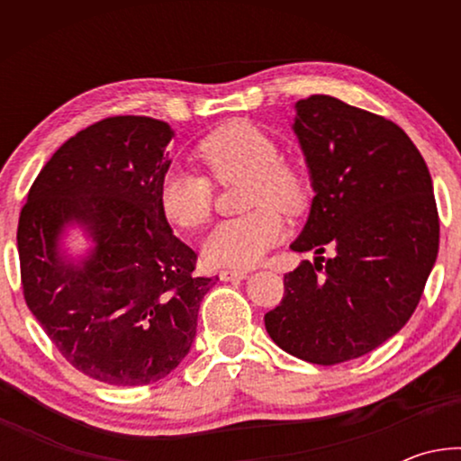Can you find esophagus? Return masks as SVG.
Wrapping results in <instances>:
<instances>
[{"mask_svg": "<svg viewBox=\"0 0 461 461\" xmlns=\"http://www.w3.org/2000/svg\"><path fill=\"white\" fill-rule=\"evenodd\" d=\"M248 276L246 270H221L220 278L221 280H244Z\"/></svg>", "mask_w": 461, "mask_h": 461, "instance_id": "obj_1", "label": "esophagus"}]
</instances>
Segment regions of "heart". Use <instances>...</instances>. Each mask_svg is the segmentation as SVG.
<instances>
[{"mask_svg":"<svg viewBox=\"0 0 461 461\" xmlns=\"http://www.w3.org/2000/svg\"><path fill=\"white\" fill-rule=\"evenodd\" d=\"M209 176L220 185L246 181L241 217L221 221L203 241V256L213 267L249 268L285 236V213L307 205V181L301 170L280 160V146L252 122L236 120L217 128L197 146ZM160 209L181 230H199L212 220L213 185L193 170L173 168L160 183Z\"/></svg>","mask_w":461,"mask_h":461,"instance_id":"1","label":"heart"}]
</instances>
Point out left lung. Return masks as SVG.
Segmentation results:
<instances>
[{"instance_id":"1","label":"left lung","mask_w":461,"mask_h":461,"mask_svg":"<svg viewBox=\"0 0 461 461\" xmlns=\"http://www.w3.org/2000/svg\"><path fill=\"white\" fill-rule=\"evenodd\" d=\"M294 112L315 197L291 249L315 262L285 275L264 325L286 354L333 366L376 349L415 313L439 215L423 156L396 123L330 95L296 101Z\"/></svg>"}]
</instances>
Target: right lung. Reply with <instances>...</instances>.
I'll list each match as a JSON object with an SVG mask.
<instances>
[{"label":"right lung","instance_id":"1","mask_svg":"<svg viewBox=\"0 0 461 461\" xmlns=\"http://www.w3.org/2000/svg\"><path fill=\"white\" fill-rule=\"evenodd\" d=\"M175 131L144 115L101 120L68 138L36 176L20 213L28 309L77 370L113 386L150 384L189 354L203 296L197 254L160 209ZM79 227L90 252L61 238Z\"/></svg>","mask_w":461,"mask_h":461}]
</instances>
